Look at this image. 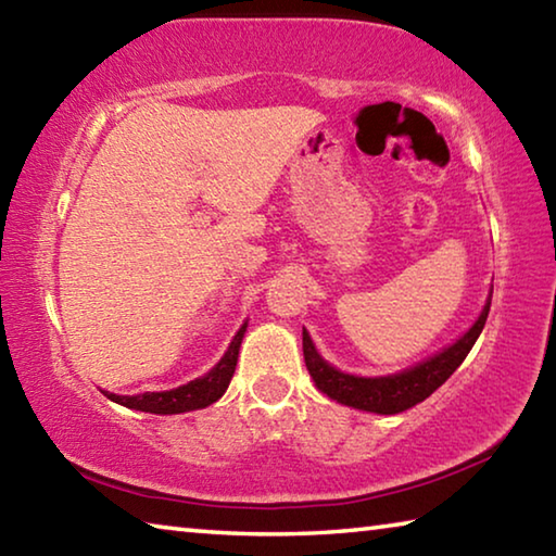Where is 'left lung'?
<instances>
[{
  "instance_id": "1",
  "label": "left lung",
  "mask_w": 556,
  "mask_h": 556,
  "mask_svg": "<svg viewBox=\"0 0 556 556\" xmlns=\"http://www.w3.org/2000/svg\"><path fill=\"white\" fill-rule=\"evenodd\" d=\"M488 312H491V301L485 304L483 314L478 316L473 328L460 336L454 345H448L446 351L429 357L425 363H419L417 368L388 375V378H355V375H345L331 368V365L316 353L312 338L304 331L306 370L312 372L316 388L336 402L365 412L397 414L414 407V404L425 402L431 392L439 390L441 384L454 375L458 365L466 361V355L478 341V336H481Z\"/></svg>"
}]
</instances>
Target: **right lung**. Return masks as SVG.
<instances>
[{"label":"right lung","instance_id":"obj_1","mask_svg":"<svg viewBox=\"0 0 556 556\" xmlns=\"http://www.w3.org/2000/svg\"><path fill=\"white\" fill-rule=\"evenodd\" d=\"M242 336H244V324L240 326V331L235 333L228 351H225V355L220 357V363L199 380H191L188 384H181V388L166 390V392H144V394H135V397H125V394L110 392L108 397L117 404H125L129 409L152 412V414H181V412L208 407V404L220 400L223 392L228 390L235 365H238Z\"/></svg>","mask_w":556,"mask_h":556}]
</instances>
